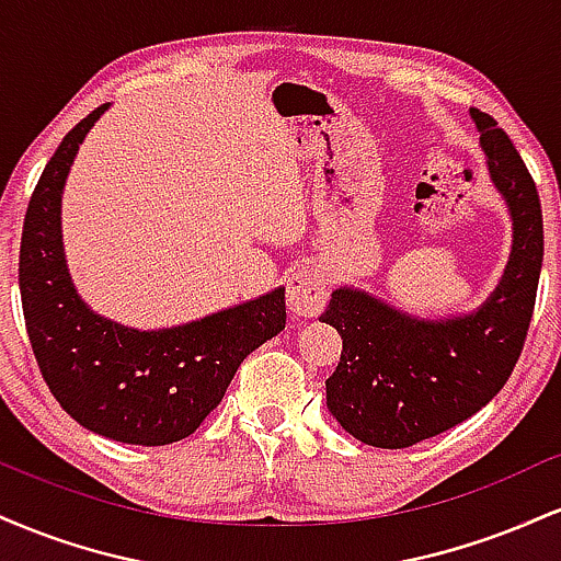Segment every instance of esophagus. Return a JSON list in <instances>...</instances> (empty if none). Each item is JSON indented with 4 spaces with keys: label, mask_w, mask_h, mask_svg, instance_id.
<instances>
[{
    "label": "esophagus",
    "mask_w": 561,
    "mask_h": 561,
    "mask_svg": "<svg viewBox=\"0 0 561 561\" xmlns=\"http://www.w3.org/2000/svg\"><path fill=\"white\" fill-rule=\"evenodd\" d=\"M330 300V276L321 263H302L287 279V306L295 317H319Z\"/></svg>",
    "instance_id": "34e87169"
}]
</instances>
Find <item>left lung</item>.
<instances>
[{"mask_svg":"<svg viewBox=\"0 0 561 561\" xmlns=\"http://www.w3.org/2000/svg\"><path fill=\"white\" fill-rule=\"evenodd\" d=\"M469 113L512 214V255L491 298L465 317L416 319L362 289H334L321 321L340 332L343 356L327 379V409L366 446L409 448L469 420L523 353L543 263L538 190L504 128Z\"/></svg>","mask_w":561,"mask_h":561,"instance_id":"1","label":"left lung"}]
</instances>
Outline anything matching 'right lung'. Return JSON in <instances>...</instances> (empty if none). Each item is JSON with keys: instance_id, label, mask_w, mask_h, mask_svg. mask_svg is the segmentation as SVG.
I'll use <instances>...</instances> for the list:
<instances>
[{"instance_id": "1", "label": "right lung", "mask_w": 561, "mask_h": 561, "mask_svg": "<svg viewBox=\"0 0 561 561\" xmlns=\"http://www.w3.org/2000/svg\"><path fill=\"white\" fill-rule=\"evenodd\" d=\"M107 107L70 128L31 195L18 263L25 330L49 392L81 427L131 446H169L195 433L244 358L285 330V287L156 332L115 324L79 298L62 253V186Z\"/></svg>"}]
</instances>
